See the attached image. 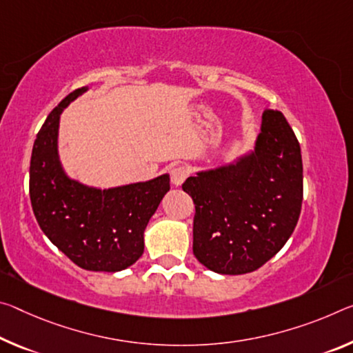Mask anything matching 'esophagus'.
<instances>
[{"instance_id": "obj_1", "label": "esophagus", "mask_w": 353, "mask_h": 353, "mask_svg": "<svg viewBox=\"0 0 353 353\" xmlns=\"http://www.w3.org/2000/svg\"><path fill=\"white\" fill-rule=\"evenodd\" d=\"M190 176V171H188V168H185V166H176V168H172L171 170V182H172V185H176V187H181L183 182H185V179Z\"/></svg>"}]
</instances>
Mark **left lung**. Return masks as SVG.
<instances>
[{"mask_svg":"<svg viewBox=\"0 0 353 353\" xmlns=\"http://www.w3.org/2000/svg\"><path fill=\"white\" fill-rule=\"evenodd\" d=\"M193 254L223 275L254 272L284 247L303 201L300 143L286 117L267 108L254 154L237 165L188 177Z\"/></svg>","mask_w":353,"mask_h":353,"instance_id":"left-lung-1","label":"left lung"}]
</instances>
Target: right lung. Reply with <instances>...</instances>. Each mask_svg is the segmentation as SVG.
<instances>
[{"label":"right lung","instance_id":"right-lung-1","mask_svg":"<svg viewBox=\"0 0 353 353\" xmlns=\"http://www.w3.org/2000/svg\"><path fill=\"white\" fill-rule=\"evenodd\" d=\"M85 91L70 92L39 130L31 154L30 199L43 234L74 264L92 272H119L141 257L144 229L170 190V177L110 190L67 179L56 150L59 114Z\"/></svg>","mask_w":353,"mask_h":353}]
</instances>
